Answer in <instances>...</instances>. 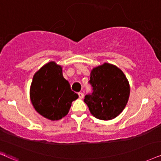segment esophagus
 I'll list each match as a JSON object with an SVG mask.
<instances>
[{"label": "esophagus", "instance_id": "34e87169", "mask_svg": "<svg viewBox=\"0 0 161 161\" xmlns=\"http://www.w3.org/2000/svg\"><path fill=\"white\" fill-rule=\"evenodd\" d=\"M78 95H79V99H82L83 97H84V93H83L82 92H79Z\"/></svg>", "mask_w": 161, "mask_h": 161}]
</instances>
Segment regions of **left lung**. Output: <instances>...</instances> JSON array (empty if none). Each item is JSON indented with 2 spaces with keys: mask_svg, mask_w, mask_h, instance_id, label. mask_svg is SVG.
I'll list each match as a JSON object with an SVG mask.
<instances>
[{
  "mask_svg": "<svg viewBox=\"0 0 161 161\" xmlns=\"http://www.w3.org/2000/svg\"><path fill=\"white\" fill-rule=\"evenodd\" d=\"M89 84L92 93L84 102L91 114L102 120L112 119L125 108L130 94L127 79L120 69L105 63L91 70Z\"/></svg>",
  "mask_w": 161,
  "mask_h": 161,
  "instance_id": "obj_1",
  "label": "left lung"
}]
</instances>
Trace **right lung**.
Returning <instances> with one entry per match:
<instances>
[{
    "label": "right lung",
    "instance_id": "1",
    "mask_svg": "<svg viewBox=\"0 0 161 161\" xmlns=\"http://www.w3.org/2000/svg\"><path fill=\"white\" fill-rule=\"evenodd\" d=\"M79 97L63 77L62 67L49 62L36 73L30 87V99L38 114L50 120L68 114L71 103Z\"/></svg>",
    "mask_w": 161,
    "mask_h": 161
}]
</instances>
